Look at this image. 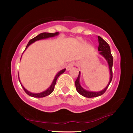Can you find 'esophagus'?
Returning <instances> with one entry per match:
<instances>
[{"instance_id": "1", "label": "esophagus", "mask_w": 133, "mask_h": 133, "mask_svg": "<svg viewBox=\"0 0 133 133\" xmlns=\"http://www.w3.org/2000/svg\"><path fill=\"white\" fill-rule=\"evenodd\" d=\"M73 66H74V63H73V62H71V63H69L68 65H67L66 67L67 70L69 71V70L73 68Z\"/></svg>"}]
</instances>
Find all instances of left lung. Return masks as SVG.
Listing matches in <instances>:
<instances>
[{"instance_id":"left-lung-1","label":"left lung","mask_w":133,"mask_h":133,"mask_svg":"<svg viewBox=\"0 0 133 133\" xmlns=\"http://www.w3.org/2000/svg\"><path fill=\"white\" fill-rule=\"evenodd\" d=\"M98 42H99V47L98 51H99V54L101 55L104 57L106 59L107 62H108V65L109 68V72H110V78H109V81L108 82V84L104 89L101 91L98 92H92V91H89L88 90L84 89L82 88V86L80 84V75L81 72H79V76L77 77V79L75 81L76 88L77 91L81 95H82L84 97H95L97 96H101L104 93L106 92V89H108L109 84L111 83V81L112 79V64H113V59H112V56L111 53L110 47L109 44L105 41L102 37L100 36H98Z\"/></svg>"}]
</instances>
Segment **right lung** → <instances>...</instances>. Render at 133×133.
<instances>
[{
    "instance_id": "obj_1",
    "label": "right lung",
    "mask_w": 133,
    "mask_h": 133,
    "mask_svg": "<svg viewBox=\"0 0 133 133\" xmlns=\"http://www.w3.org/2000/svg\"><path fill=\"white\" fill-rule=\"evenodd\" d=\"M58 35H59V32H55V33H48V32L41 33V34H39L38 36H36V37H34L33 39H30V40L29 41V42L28 44H27L26 47H25V49H26L27 47L29 46L30 44L34 43V42H35L36 41L42 40V39H47V38H49V37H54V36H58ZM21 57H22V56H21ZM65 71V69H62V70H61V71H59V72L56 74V76H55L54 80H53V81H52V82L51 85L50 86L49 88L45 90V91H42V92H39V93H32V92H30V91H27V90L22 86V84H21V81H20L19 77V80L20 83H21V86H22V88L24 90V91H25V92H26V94H28L29 96H31V97H45V96L49 95V94H51V93L53 92V91H54V89L55 85H56V81H57L58 77H59L61 74H62V73L64 72Z\"/></svg>"
}]
</instances>
